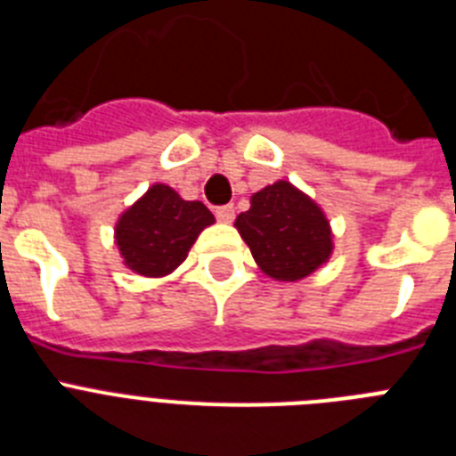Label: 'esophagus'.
<instances>
[{
  "instance_id": "34e87169",
  "label": "esophagus",
  "mask_w": 456,
  "mask_h": 456,
  "mask_svg": "<svg viewBox=\"0 0 456 456\" xmlns=\"http://www.w3.org/2000/svg\"><path fill=\"white\" fill-rule=\"evenodd\" d=\"M216 219L224 221V224H231L232 219H235V208L232 205H219V208L215 209Z\"/></svg>"
}]
</instances>
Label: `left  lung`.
Listing matches in <instances>:
<instances>
[{
  "mask_svg": "<svg viewBox=\"0 0 456 456\" xmlns=\"http://www.w3.org/2000/svg\"><path fill=\"white\" fill-rule=\"evenodd\" d=\"M235 225L260 269L276 281L308 276L333 251L324 212L285 180L253 193Z\"/></svg>",
  "mask_w": 456,
  "mask_h": 456,
  "instance_id": "1",
  "label": "left lung"
}]
</instances>
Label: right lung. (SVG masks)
<instances>
[{
	"mask_svg": "<svg viewBox=\"0 0 456 456\" xmlns=\"http://www.w3.org/2000/svg\"><path fill=\"white\" fill-rule=\"evenodd\" d=\"M215 216L199 200H183L167 184H152L116 224L125 265L141 276H167Z\"/></svg>",
	"mask_w": 456,
	"mask_h": 456,
	"instance_id": "obj_1",
	"label": "right lung"
}]
</instances>
